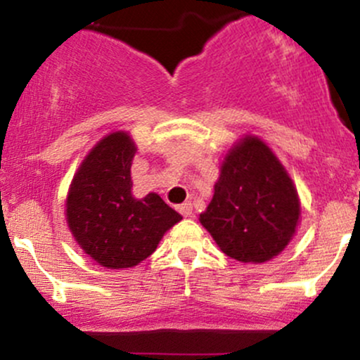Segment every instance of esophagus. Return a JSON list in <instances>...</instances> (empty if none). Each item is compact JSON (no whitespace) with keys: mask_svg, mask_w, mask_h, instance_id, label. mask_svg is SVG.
I'll return each mask as SVG.
<instances>
[{"mask_svg":"<svg viewBox=\"0 0 360 360\" xmlns=\"http://www.w3.org/2000/svg\"><path fill=\"white\" fill-rule=\"evenodd\" d=\"M177 210H179V213L183 214V217H191L193 214V205L189 203V201H186V203L177 206Z\"/></svg>","mask_w":360,"mask_h":360,"instance_id":"esophagus-1","label":"esophagus"}]
</instances>
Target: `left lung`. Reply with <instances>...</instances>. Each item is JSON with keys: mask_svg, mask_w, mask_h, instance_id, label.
Listing matches in <instances>:
<instances>
[{"mask_svg": "<svg viewBox=\"0 0 360 360\" xmlns=\"http://www.w3.org/2000/svg\"><path fill=\"white\" fill-rule=\"evenodd\" d=\"M298 220V191L286 169L262 140L247 135L223 160L201 225L229 257L260 264L284 250Z\"/></svg>", "mask_w": 360, "mask_h": 360, "instance_id": "obj_1", "label": "left lung"}]
</instances>
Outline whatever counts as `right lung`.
<instances>
[{
    "instance_id": "add662e5",
    "label": "right lung",
    "mask_w": 360,
    "mask_h": 360,
    "mask_svg": "<svg viewBox=\"0 0 360 360\" xmlns=\"http://www.w3.org/2000/svg\"><path fill=\"white\" fill-rule=\"evenodd\" d=\"M134 140L113 131L96 143L74 174L65 201L69 229L79 247L106 269L146 260L171 226L183 220L155 193L131 194Z\"/></svg>"
}]
</instances>
